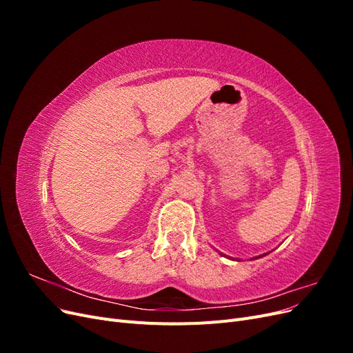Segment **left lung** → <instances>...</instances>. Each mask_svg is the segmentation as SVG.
I'll list each match as a JSON object with an SVG mask.
<instances>
[{
    "label": "left lung",
    "mask_w": 353,
    "mask_h": 353,
    "mask_svg": "<svg viewBox=\"0 0 353 353\" xmlns=\"http://www.w3.org/2000/svg\"><path fill=\"white\" fill-rule=\"evenodd\" d=\"M265 254H268V253H263V254H261V256H256V258H252V261H253V259H259V258H262V256H265Z\"/></svg>",
    "instance_id": "1"
}]
</instances>
